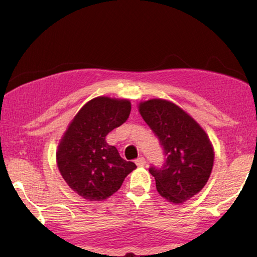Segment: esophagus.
Masks as SVG:
<instances>
[{
    "mask_svg": "<svg viewBox=\"0 0 257 257\" xmlns=\"http://www.w3.org/2000/svg\"><path fill=\"white\" fill-rule=\"evenodd\" d=\"M135 163L137 164V167H145L146 160L144 158H138L137 160H135Z\"/></svg>",
    "mask_w": 257,
    "mask_h": 257,
    "instance_id": "1",
    "label": "esophagus"
}]
</instances>
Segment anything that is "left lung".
Returning <instances> with one entry per match:
<instances>
[{
	"instance_id": "obj_1",
	"label": "left lung",
	"mask_w": 257,
	"mask_h": 257,
	"mask_svg": "<svg viewBox=\"0 0 257 257\" xmlns=\"http://www.w3.org/2000/svg\"><path fill=\"white\" fill-rule=\"evenodd\" d=\"M139 113L159 138L165 155L162 167L150 168L156 189L169 202H186L210 178L214 161L210 138L189 114L165 99L141 103Z\"/></svg>"
}]
</instances>
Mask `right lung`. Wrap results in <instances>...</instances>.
I'll list each match as a JSON object with an SVG mask.
<instances>
[{"label":"right lung","mask_w":257,"mask_h":257,"mask_svg":"<svg viewBox=\"0 0 257 257\" xmlns=\"http://www.w3.org/2000/svg\"><path fill=\"white\" fill-rule=\"evenodd\" d=\"M127 99L99 96L82 106L61 139L56 161L70 188L88 201H104L118 191L136 164L121 158L105 137L129 118Z\"/></svg>","instance_id":"obj_1"}]
</instances>
